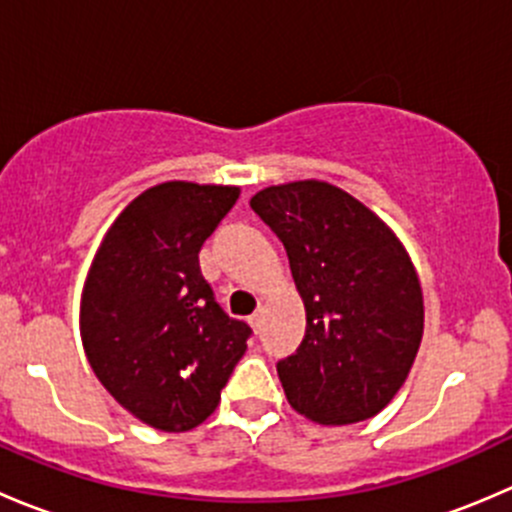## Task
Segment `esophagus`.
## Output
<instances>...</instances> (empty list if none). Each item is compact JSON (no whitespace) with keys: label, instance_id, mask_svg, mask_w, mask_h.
I'll list each match as a JSON object with an SVG mask.
<instances>
[{"label":"esophagus","instance_id":"34e87169","mask_svg":"<svg viewBox=\"0 0 512 512\" xmlns=\"http://www.w3.org/2000/svg\"><path fill=\"white\" fill-rule=\"evenodd\" d=\"M247 322H250V327L255 329V332H260V327H262V309H257L255 314H250V317H247Z\"/></svg>","mask_w":512,"mask_h":512}]
</instances>
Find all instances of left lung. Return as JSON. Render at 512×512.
I'll list each match as a JSON object with an SVG mask.
<instances>
[{
	"mask_svg": "<svg viewBox=\"0 0 512 512\" xmlns=\"http://www.w3.org/2000/svg\"><path fill=\"white\" fill-rule=\"evenodd\" d=\"M280 237L307 309V334L277 374L294 411L342 426L379 414L409 376L423 294L409 255L369 208L319 180L250 200Z\"/></svg>",
	"mask_w": 512,
	"mask_h": 512,
	"instance_id": "left-lung-1",
	"label": "left lung"
}]
</instances>
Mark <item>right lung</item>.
Masks as SVG:
<instances>
[{"instance_id":"right-lung-1","label":"right lung","mask_w":512,"mask_h":512,"mask_svg":"<svg viewBox=\"0 0 512 512\" xmlns=\"http://www.w3.org/2000/svg\"><path fill=\"white\" fill-rule=\"evenodd\" d=\"M240 188L173 180L138 195L98 247L81 339L108 394L158 431L215 411L252 329L215 302L198 252Z\"/></svg>"}]
</instances>
